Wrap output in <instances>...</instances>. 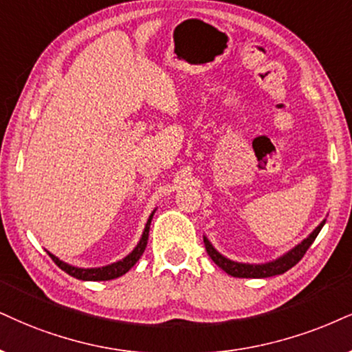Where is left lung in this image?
<instances>
[{"mask_svg": "<svg viewBox=\"0 0 352 352\" xmlns=\"http://www.w3.org/2000/svg\"><path fill=\"white\" fill-rule=\"evenodd\" d=\"M324 222H327V220H323V222L320 223L318 227H316L314 232L305 238V240L294 246L292 250H289L287 253H284L282 256H279V258L272 259V261L269 263L250 264V263L232 261V259L225 258L222 253H219L207 236H204V245H206V250L212 258V261H214L219 267H222L227 274L233 277H246V279H248V277H253V279H263V277L284 274V272L289 271L290 267L296 266V264L303 258V254L307 253V250L310 248L311 243L315 241V238L318 236L320 230L323 228Z\"/></svg>", "mask_w": 352, "mask_h": 352, "instance_id": "8db88e82", "label": "left lung"}]
</instances>
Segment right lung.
Returning <instances> with one entry per match:
<instances>
[{
  "instance_id": "right-lung-1",
  "label": "right lung",
  "mask_w": 352,
  "mask_h": 352,
  "mask_svg": "<svg viewBox=\"0 0 352 352\" xmlns=\"http://www.w3.org/2000/svg\"><path fill=\"white\" fill-rule=\"evenodd\" d=\"M155 212H156V209L151 212L148 220H146L140 241H138L135 248L130 251V253L125 256V258L120 259V261L107 264V266H102V267H76V266H72V264L62 261V259H58L55 254H52L50 251H47V253H49L50 258L54 259V263L60 269H62V271L67 272V274H70L72 277H76V279H80V280H111V279H117V277L124 276L125 272H129L130 269L133 267V264H135L138 259H140L143 251H145L146 241H148L150 223H151V219H153Z\"/></svg>"
}]
</instances>
